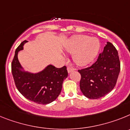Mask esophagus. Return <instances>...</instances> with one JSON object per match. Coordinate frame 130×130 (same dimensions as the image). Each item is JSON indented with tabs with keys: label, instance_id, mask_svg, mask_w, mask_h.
Segmentation results:
<instances>
[{
	"label": "esophagus",
	"instance_id": "34e87169",
	"mask_svg": "<svg viewBox=\"0 0 130 130\" xmlns=\"http://www.w3.org/2000/svg\"><path fill=\"white\" fill-rule=\"evenodd\" d=\"M73 71H74V69H73V67H70V66L67 67V71H68V73L73 72Z\"/></svg>",
	"mask_w": 130,
	"mask_h": 130
}]
</instances>
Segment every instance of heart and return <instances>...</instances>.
Returning <instances> with one entry per match:
<instances>
[{
  "label": "heart",
  "instance_id": "b5f03b06",
  "mask_svg": "<svg viewBox=\"0 0 130 130\" xmlns=\"http://www.w3.org/2000/svg\"><path fill=\"white\" fill-rule=\"evenodd\" d=\"M100 48L96 38L86 35H76L71 39L65 49L73 55V60L80 66H84L95 58Z\"/></svg>",
  "mask_w": 130,
  "mask_h": 130
}]
</instances>
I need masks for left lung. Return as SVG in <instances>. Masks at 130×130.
I'll return each instance as SVG.
<instances>
[{
  "label": "left lung",
  "mask_w": 130,
  "mask_h": 130,
  "mask_svg": "<svg viewBox=\"0 0 130 130\" xmlns=\"http://www.w3.org/2000/svg\"><path fill=\"white\" fill-rule=\"evenodd\" d=\"M120 70L118 52L112 43L107 42L94 63L78 70L81 75V92L89 99L102 98L115 88Z\"/></svg>",
  "instance_id": "1"
}]
</instances>
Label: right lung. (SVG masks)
Wrapping results in <instances>:
<instances>
[{"mask_svg":"<svg viewBox=\"0 0 130 130\" xmlns=\"http://www.w3.org/2000/svg\"><path fill=\"white\" fill-rule=\"evenodd\" d=\"M24 40L16 48L12 62V73L18 91L27 99L38 104L46 105L52 103L60 94L64 79L68 76L67 67L57 68L48 65L37 74L21 71L18 59V54L23 50Z\"/></svg>","mask_w":130,"mask_h":130,"instance_id":"obj_1","label":"right lung"}]
</instances>
